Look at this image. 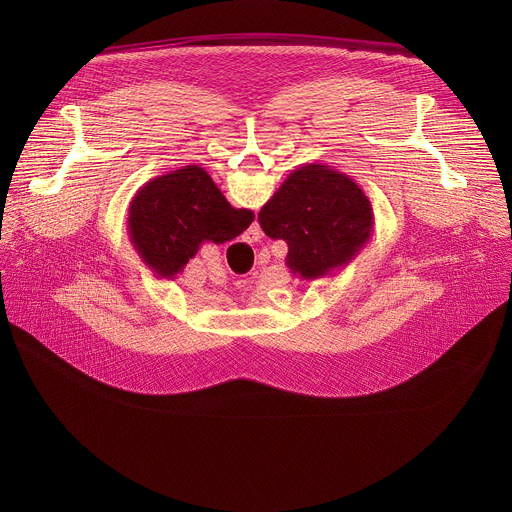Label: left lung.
Returning <instances> with one entry per match:
<instances>
[{
	"instance_id": "left-lung-1",
	"label": "left lung",
	"mask_w": 512,
	"mask_h": 512,
	"mask_svg": "<svg viewBox=\"0 0 512 512\" xmlns=\"http://www.w3.org/2000/svg\"><path fill=\"white\" fill-rule=\"evenodd\" d=\"M259 225L287 243V269L300 279L332 277L367 247L373 204L346 174L326 164L291 172L259 210Z\"/></svg>"
}]
</instances>
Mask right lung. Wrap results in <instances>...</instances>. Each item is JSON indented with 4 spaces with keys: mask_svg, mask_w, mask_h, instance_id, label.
Masks as SVG:
<instances>
[{
    "mask_svg": "<svg viewBox=\"0 0 512 512\" xmlns=\"http://www.w3.org/2000/svg\"><path fill=\"white\" fill-rule=\"evenodd\" d=\"M253 218V210L231 206L206 170L184 166L137 190L127 233L154 277L174 281L204 241H231L247 231Z\"/></svg>",
    "mask_w": 512,
    "mask_h": 512,
    "instance_id": "add662e5",
    "label": "right lung"
}]
</instances>
